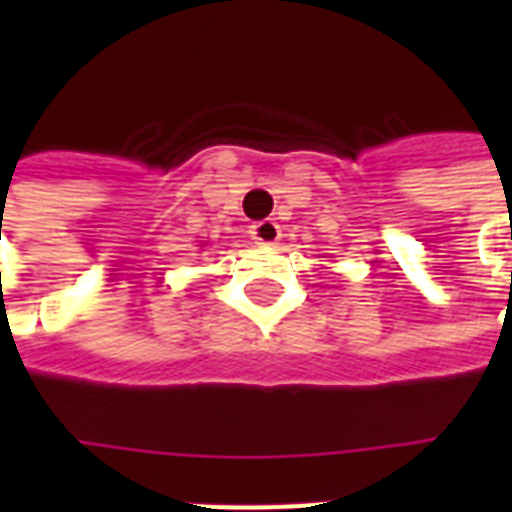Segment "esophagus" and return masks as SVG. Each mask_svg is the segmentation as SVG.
Instances as JSON below:
<instances>
[{
    "label": "esophagus",
    "instance_id": "34e87169",
    "mask_svg": "<svg viewBox=\"0 0 512 512\" xmlns=\"http://www.w3.org/2000/svg\"><path fill=\"white\" fill-rule=\"evenodd\" d=\"M249 236H252V241L255 244H263V247H271V244H276V241L281 239V228L276 220H257V223L249 225Z\"/></svg>",
    "mask_w": 512,
    "mask_h": 512
}]
</instances>
